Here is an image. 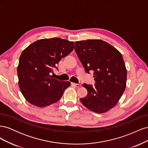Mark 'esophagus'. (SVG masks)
<instances>
[{
  "instance_id": "esophagus-1",
  "label": "esophagus",
  "mask_w": 148,
  "mask_h": 148,
  "mask_svg": "<svg viewBox=\"0 0 148 148\" xmlns=\"http://www.w3.org/2000/svg\"><path fill=\"white\" fill-rule=\"evenodd\" d=\"M71 84L73 85V86H76L77 88H80L82 86V84H77V83H71Z\"/></svg>"
}]
</instances>
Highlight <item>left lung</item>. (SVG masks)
I'll list each match as a JSON object with an SVG mask.
<instances>
[{"label": "left lung", "instance_id": "8db88e82", "mask_svg": "<svg viewBox=\"0 0 148 148\" xmlns=\"http://www.w3.org/2000/svg\"><path fill=\"white\" fill-rule=\"evenodd\" d=\"M75 51L86 73L93 71L95 86L83 84L87 96L82 104L96 113H104L117 104L126 88L127 69L120 52L99 39L75 42Z\"/></svg>", "mask_w": 148, "mask_h": 148}]
</instances>
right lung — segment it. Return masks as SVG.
<instances>
[{
	"label": "right lung",
	"instance_id": "1",
	"mask_svg": "<svg viewBox=\"0 0 148 148\" xmlns=\"http://www.w3.org/2000/svg\"><path fill=\"white\" fill-rule=\"evenodd\" d=\"M73 48V42L53 38L38 40L22 52L17 68L18 84L30 104L42 107L60 99L70 83L57 80L51 73Z\"/></svg>",
	"mask_w": 148,
	"mask_h": 148
}]
</instances>
